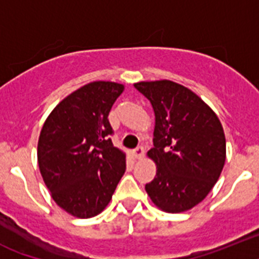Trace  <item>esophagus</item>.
<instances>
[{
    "label": "esophagus",
    "mask_w": 259,
    "mask_h": 259,
    "mask_svg": "<svg viewBox=\"0 0 259 259\" xmlns=\"http://www.w3.org/2000/svg\"><path fill=\"white\" fill-rule=\"evenodd\" d=\"M133 155H134V157L136 159H142L143 156H145V148L142 147V146H139V147H137L134 151H133Z\"/></svg>",
    "instance_id": "1"
}]
</instances>
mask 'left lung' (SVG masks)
I'll return each instance as SVG.
<instances>
[{
  "mask_svg": "<svg viewBox=\"0 0 259 259\" xmlns=\"http://www.w3.org/2000/svg\"><path fill=\"white\" fill-rule=\"evenodd\" d=\"M155 113L156 176L146 185L152 203L179 213L201 203L226 163V136L217 113L192 90L172 80L134 83Z\"/></svg>",
  "mask_w": 259,
  "mask_h": 259,
  "instance_id": "obj_1",
  "label": "left lung"
}]
</instances>
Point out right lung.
Wrapping results in <instances>:
<instances>
[{
  "instance_id": "1",
  "label": "right lung",
  "mask_w": 259,
  "mask_h": 259,
  "mask_svg": "<svg viewBox=\"0 0 259 259\" xmlns=\"http://www.w3.org/2000/svg\"><path fill=\"white\" fill-rule=\"evenodd\" d=\"M125 86L95 80L71 92L47 117L37 163L53 201L73 217L102 212L126 169V154L114 147L108 114Z\"/></svg>"
}]
</instances>
